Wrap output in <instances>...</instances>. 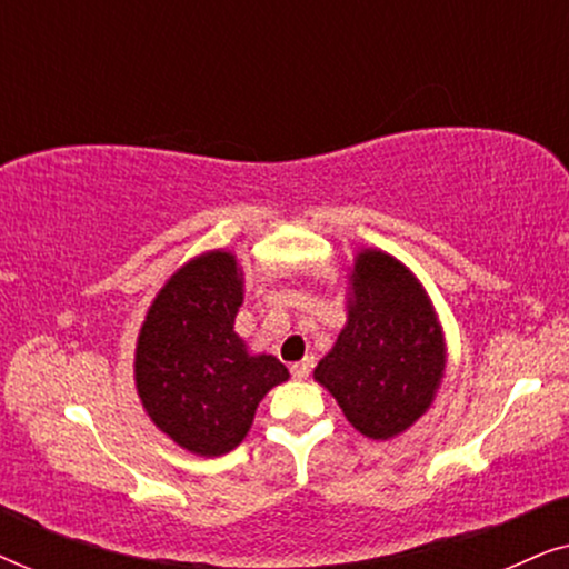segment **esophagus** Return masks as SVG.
<instances>
[{"mask_svg":"<svg viewBox=\"0 0 569 569\" xmlns=\"http://www.w3.org/2000/svg\"><path fill=\"white\" fill-rule=\"evenodd\" d=\"M290 370H292L295 378H308L310 370H313V357H306V360L290 365Z\"/></svg>","mask_w":569,"mask_h":569,"instance_id":"esophagus-1","label":"esophagus"}]
</instances>
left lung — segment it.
Returning a JSON list of instances; mask_svg holds the SVG:
<instances>
[{
	"instance_id": "left-lung-1",
	"label": "left lung",
	"mask_w": 569,
	"mask_h": 569,
	"mask_svg": "<svg viewBox=\"0 0 569 569\" xmlns=\"http://www.w3.org/2000/svg\"><path fill=\"white\" fill-rule=\"evenodd\" d=\"M347 326L316 380L365 438L388 440L430 409L446 370V341L417 277L383 251L357 253Z\"/></svg>"
}]
</instances>
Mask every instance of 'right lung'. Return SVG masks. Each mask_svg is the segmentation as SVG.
Wrapping results in <instances>:
<instances>
[{"label":"right lung","instance_id":"add662e5","mask_svg":"<svg viewBox=\"0 0 569 569\" xmlns=\"http://www.w3.org/2000/svg\"><path fill=\"white\" fill-rule=\"evenodd\" d=\"M240 302L236 256L201 253L168 279L137 339L144 411L197 456L230 453L251 430L259 401L290 378L274 355H251L232 329Z\"/></svg>","mask_w":569,"mask_h":569}]
</instances>
